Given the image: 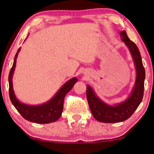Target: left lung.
<instances>
[{
    "label": "left lung",
    "mask_w": 154,
    "mask_h": 154,
    "mask_svg": "<svg viewBox=\"0 0 154 154\" xmlns=\"http://www.w3.org/2000/svg\"><path fill=\"white\" fill-rule=\"evenodd\" d=\"M121 37L130 50L136 69V80L129 96L125 100L115 104H109L97 95L91 86L87 85V100L90 111L97 121L106 123H119L131 116L140 103L144 95L145 70L142 57L136 44L130 41L125 31H121Z\"/></svg>",
    "instance_id": "left-lung-1"
}]
</instances>
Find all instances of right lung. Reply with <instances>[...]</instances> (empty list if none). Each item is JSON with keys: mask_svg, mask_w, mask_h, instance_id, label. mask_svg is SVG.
I'll return each instance as SVG.
<instances>
[{"mask_svg": "<svg viewBox=\"0 0 154 154\" xmlns=\"http://www.w3.org/2000/svg\"><path fill=\"white\" fill-rule=\"evenodd\" d=\"M20 50L21 48H19L15 54L13 65H12V69H10L9 77H8L9 94L11 102L24 119L32 123L45 124L57 121L62 115L65 96L78 81V79L74 77L69 80L60 88V89L49 101L43 104L29 105L20 102L16 97L13 90V85H12V77H13L14 71L15 69L17 58Z\"/></svg>", "mask_w": 154, "mask_h": 154, "instance_id": "1", "label": "right lung"}]
</instances>
